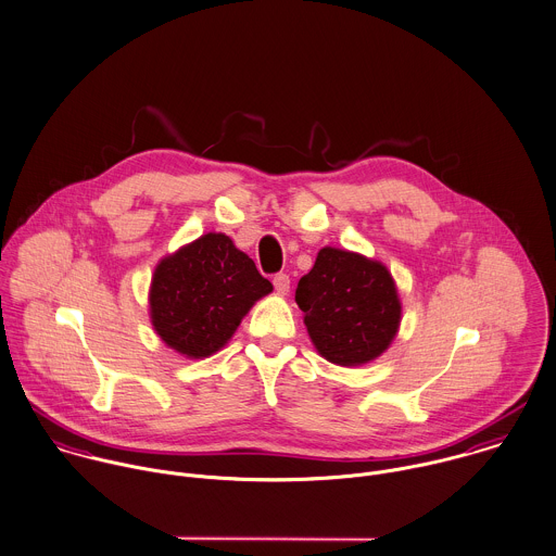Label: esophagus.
I'll use <instances>...</instances> for the list:
<instances>
[{
    "mask_svg": "<svg viewBox=\"0 0 556 556\" xmlns=\"http://www.w3.org/2000/svg\"><path fill=\"white\" fill-rule=\"evenodd\" d=\"M274 289L278 295H287L291 289V278L287 274H276L274 276Z\"/></svg>",
    "mask_w": 556,
    "mask_h": 556,
    "instance_id": "34e87169",
    "label": "esophagus"
}]
</instances>
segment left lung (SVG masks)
<instances>
[{
  "mask_svg": "<svg viewBox=\"0 0 556 556\" xmlns=\"http://www.w3.org/2000/svg\"><path fill=\"white\" fill-rule=\"evenodd\" d=\"M295 302L315 350L339 367L379 358L401 324L399 293L386 265L330 245L300 278Z\"/></svg>",
  "mask_w": 556,
  "mask_h": 556,
  "instance_id": "8db88e82",
  "label": "left lung"
}]
</instances>
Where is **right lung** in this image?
I'll return each mask as SVG.
<instances>
[{
	"instance_id": "right-lung-1",
	"label": "right lung",
	"mask_w": 556,
	"mask_h": 556,
	"mask_svg": "<svg viewBox=\"0 0 556 556\" xmlns=\"http://www.w3.org/2000/svg\"><path fill=\"white\" fill-rule=\"evenodd\" d=\"M271 289L230 237L206 232L155 267L149 291L151 321L162 341L181 356L208 358Z\"/></svg>"
}]
</instances>
